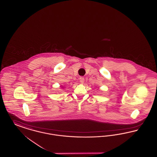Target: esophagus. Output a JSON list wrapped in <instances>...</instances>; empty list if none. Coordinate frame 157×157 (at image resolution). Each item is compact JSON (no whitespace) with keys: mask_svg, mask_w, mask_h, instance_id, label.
I'll use <instances>...</instances> for the list:
<instances>
[{"mask_svg":"<svg viewBox=\"0 0 157 157\" xmlns=\"http://www.w3.org/2000/svg\"><path fill=\"white\" fill-rule=\"evenodd\" d=\"M79 81H80V82H81V83H83L84 82L85 79H84V78H83V76H81V77L79 78Z\"/></svg>","mask_w":157,"mask_h":157,"instance_id":"34e87169","label":"esophagus"}]
</instances>
